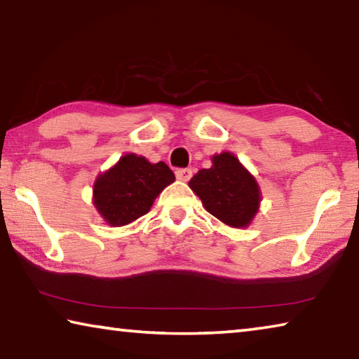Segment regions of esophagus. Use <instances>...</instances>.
I'll list each match as a JSON object with an SVG mask.
<instances>
[{
  "mask_svg": "<svg viewBox=\"0 0 359 359\" xmlns=\"http://www.w3.org/2000/svg\"><path fill=\"white\" fill-rule=\"evenodd\" d=\"M191 175H193V171H191V169H188V168L177 169V171H175V177H177L182 182H188L191 179Z\"/></svg>",
  "mask_w": 359,
  "mask_h": 359,
  "instance_id": "34e87169",
  "label": "esophagus"
}]
</instances>
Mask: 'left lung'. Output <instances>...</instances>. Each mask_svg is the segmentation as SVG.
<instances>
[{
    "instance_id": "obj_1",
    "label": "left lung",
    "mask_w": 359,
    "mask_h": 359,
    "mask_svg": "<svg viewBox=\"0 0 359 359\" xmlns=\"http://www.w3.org/2000/svg\"><path fill=\"white\" fill-rule=\"evenodd\" d=\"M190 188L205 210L233 228H247L261 201L258 182L229 151L212 156V166L193 175Z\"/></svg>"
}]
</instances>
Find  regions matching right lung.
Wrapping results in <instances>:
<instances>
[{"label":"right lung","mask_w":359,"mask_h":359,"mask_svg":"<svg viewBox=\"0 0 359 359\" xmlns=\"http://www.w3.org/2000/svg\"><path fill=\"white\" fill-rule=\"evenodd\" d=\"M174 180L166 163H150L136 154L123 155L95 180L93 204L106 223L123 226L147 214L158 194Z\"/></svg>","instance_id":"1"}]
</instances>
